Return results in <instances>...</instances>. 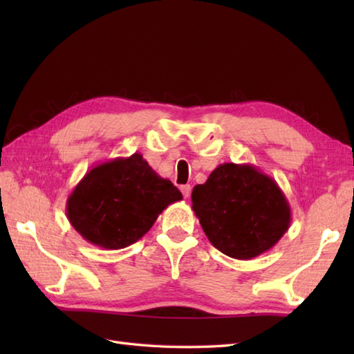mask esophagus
<instances>
[{"mask_svg": "<svg viewBox=\"0 0 354 354\" xmlns=\"http://www.w3.org/2000/svg\"><path fill=\"white\" fill-rule=\"evenodd\" d=\"M179 190H181V193H183V196L187 199L190 196V192H192V187H190V184H184V185H181L179 187Z\"/></svg>", "mask_w": 354, "mask_h": 354, "instance_id": "34e87169", "label": "esophagus"}]
</instances>
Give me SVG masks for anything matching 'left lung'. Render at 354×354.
Returning <instances> with one entry per match:
<instances>
[{
	"instance_id": "1",
	"label": "left lung",
	"mask_w": 354,
	"mask_h": 354,
	"mask_svg": "<svg viewBox=\"0 0 354 354\" xmlns=\"http://www.w3.org/2000/svg\"><path fill=\"white\" fill-rule=\"evenodd\" d=\"M192 204L212 245L237 260L269 251L292 221L280 187L251 164H221L194 187Z\"/></svg>"
}]
</instances>
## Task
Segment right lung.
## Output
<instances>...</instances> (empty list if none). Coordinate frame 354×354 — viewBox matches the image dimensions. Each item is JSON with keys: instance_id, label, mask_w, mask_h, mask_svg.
<instances>
[{"instance_id": "1", "label": "right lung", "mask_w": 354, "mask_h": 354, "mask_svg": "<svg viewBox=\"0 0 354 354\" xmlns=\"http://www.w3.org/2000/svg\"><path fill=\"white\" fill-rule=\"evenodd\" d=\"M183 194L161 178L141 153L97 164L66 201L73 228L91 245L122 250L146 234Z\"/></svg>"}]
</instances>
